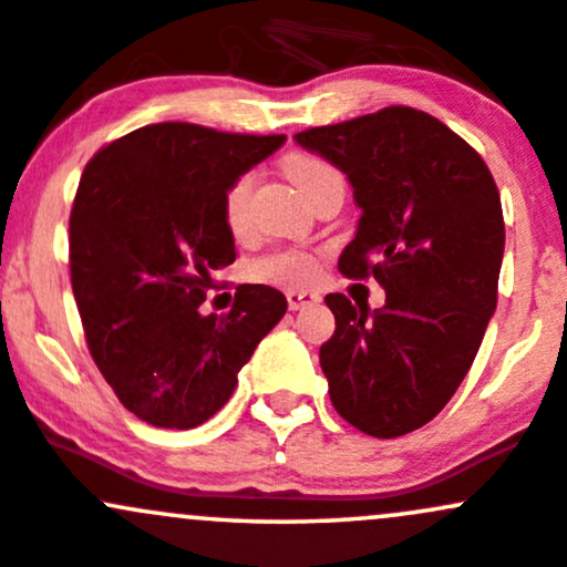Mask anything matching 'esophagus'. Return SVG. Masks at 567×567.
I'll return each instance as SVG.
<instances>
[{
	"mask_svg": "<svg viewBox=\"0 0 567 567\" xmlns=\"http://www.w3.org/2000/svg\"><path fill=\"white\" fill-rule=\"evenodd\" d=\"M288 307L290 309H303V307H312V303L320 301V293L315 290H288Z\"/></svg>",
	"mask_w": 567,
	"mask_h": 567,
	"instance_id": "obj_1",
	"label": "esophagus"
}]
</instances>
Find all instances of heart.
<instances>
[{
    "label": "heart",
    "mask_w": 567,
    "mask_h": 567,
    "mask_svg": "<svg viewBox=\"0 0 567 567\" xmlns=\"http://www.w3.org/2000/svg\"><path fill=\"white\" fill-rule=\"evenodd\" d=\"M285 174L290 176V182L301 189L303 195L315 187L318 182H323L326 176L337 174L326 159L315 157L307 152H293L285 157ZM252 174L238 176L228 187L223 200V214L225 223L234 234H244L249 223V198H252ZM255 277L268 279V282L279 285H307L318 277V260L312 255L299 252V249H282V252H274L268 258L255 264Z\"/></svg>",
    "instance_id": "b5f03b06"
}]
</instances>
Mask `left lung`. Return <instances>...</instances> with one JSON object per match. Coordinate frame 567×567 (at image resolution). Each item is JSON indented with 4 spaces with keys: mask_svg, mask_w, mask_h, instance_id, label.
Returning a JSON list of instances; mask_svg holds the SVG:
<instances>
[{
    "mask_svg": "<svg viewBox=\"0 0 567 567\" xmlns=\"http://www.w3.org/2000/svg\"><path fill=\"white\" fill-rule=\"evenodd\" d=\"M293 138L348 176L361 208L339 271L372 274L385 290L380 309L326 296L337 320L320 348L331 402L363 434L399 437L449 404L497 309V184L454 130L404 105Z\"/></svg>",
    "mask_w": 567,
    "mask_h": 567,
    "instance_id": "8db88e82",
    "label": "left lung"
}]
</instances>
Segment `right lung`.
<instances>
[{
    "instance_id": "right-lung-1",
    "label": "right lung",
    "mask_w": 567,
    "mask_h": 567,
    "mask_svg": "<svg viewBox=\"0 0 567 567\" xmlns=\"http://www.w3.org/2000/svg\"><path fill=\"white\" fill-rule=\"evenodd\" d=\"M282 143L146 124L83 171L70 214L73 293L94 363L146 424L193 429L212 419L288 309L279 290L241 285L228 315L200 312L212 274L236 260L225 193Z\"/></svg>"
}]
</instances>
